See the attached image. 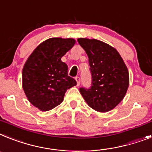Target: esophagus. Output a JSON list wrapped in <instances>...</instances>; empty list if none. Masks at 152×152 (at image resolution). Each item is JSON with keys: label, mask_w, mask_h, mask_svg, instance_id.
<instances>
[{"label": "esophagus", "mask_w": 152, "mask_h": 152, "mask_svg": "<svg viewBox=\"0 0 152 152\" xmlns=\"http://www.w3.org/2000/svg\"><path fill=\"white\" fill-rule=\"evenodd\" d=\"M75 80H76V83H77V86H80V76H76Z\"/></svg>", "instance_id": "1"}]
</instances>
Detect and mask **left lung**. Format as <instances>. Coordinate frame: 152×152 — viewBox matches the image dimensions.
I'll return each instance as SVG.
<instances>
[{"mask_svg": "<svg viewBox=\"0 0 152 152\" xmlns=\"http://www.w3.org/2000/svg\"><path fill=\"white\" fill-rule=\"evenodd\" d=\"M79 44L89 57L92 83L80 92L92 109L105 113L122 101L129 87V71L117 50L97 39L80 38Z\"/></svg>", "mask_w": 152, "mask_h": 152, "instance_id": "obj_1", "label": "left lung"}]
</instances>
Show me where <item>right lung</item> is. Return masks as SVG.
<instances>
[{
  "label": "right lung",
  "instance_id": "add662e5",
  "mask_svg": "<svg viewBox=\"0 0 152 152\" xmlns=\"http://www.w3.org/2000/svg\"><path fill=\"white\" fill-rule=\"evenodd\" d=\"M75 39L50 38L39 44L25 63L23 89L29 101L41 111L60 105L67 89L76 85L68 76L61 57L74 46Z\"/></svg>",
  "mask_w": 152,
  "mask_h": 152
}]
</instances>
